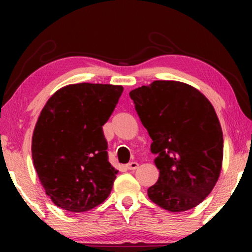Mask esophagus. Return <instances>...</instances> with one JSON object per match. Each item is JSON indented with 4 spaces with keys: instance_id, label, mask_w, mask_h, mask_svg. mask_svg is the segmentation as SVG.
<instances>
[{
    "instance_id": "obj_1",
    "label": "esophagus",
    "mask_w": 252,
    "mask_h": 252,
    "mask_svg": "<svg viewBox=\"0 0 252 252\" xmlns=\"http://www.w3.org/2000/svg\"><path fill=\"white\" fill-rule=\"evenodd\" d=\"M137 167H139V164H137L136 161H130V163L126 165L127 170H136Z\"/></svg>"
}]
</instances>
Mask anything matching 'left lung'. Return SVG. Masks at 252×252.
Listing matches in <instances>:
<instances>
[{"label": "left lung", "instance_id": "left-lung-1", "mask_svg": "<svg viewBox=\"0 0 252 252\" xmlns=\"http://www.w3.org/2000/svg\"><path fill=\"white\" fill-rule=\"evenodd\" d=\"M129 96L157 155L159 178L148 189L149 198L171 212L197 206L222 166V130L211 102L192 86L172 80H156Z\"/></svg>", "mask_w": 252, "mask_h": 252}]
</instances>
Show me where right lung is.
<instances>
[{
  "instance_id": "right-lung-1",
  "label": "right lung",
  "mask_w": 252,
  "mask_h": 252,
  "mask_svg": "<svg viewBox=\"0 0 252 252\" xmlns=\"http://www.w3.org/2000/svg\"><path fill=\"white\" fill-rule=\"evenodd\" d=\"M122 86L67 85L48 99L32 137V158L46 194L58 208L85 212L105 201L117 170L108 160L102 126Z\"/></svg>"
}]
</instances>
